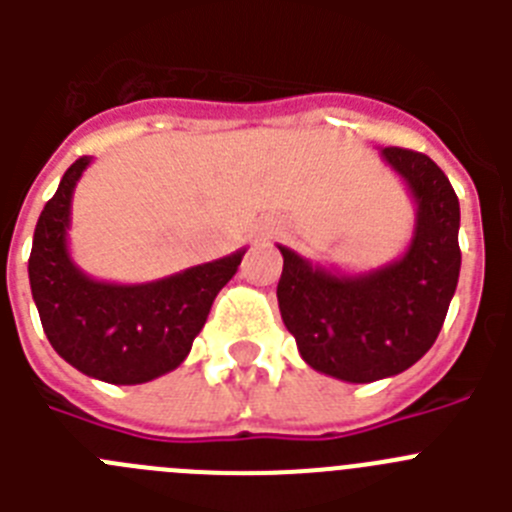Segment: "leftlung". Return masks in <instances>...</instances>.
Here are the masks:
<instances>
[{"mask_svg":"<svg viewBox=\"0 0 512 512\" xmlns=\"http://www.w3.org/2000/svg\"><path fill=\"white\" fill-rule=\"evenodd\" d=\"M382 156L418 205L402 259L369 274H338L279 246V312L302 359L356 384L405 372L436 343L461 266L459 197L449 176L425 153L390 146Z\"/></svg>","mask_w":512,"mask_h":512,"instance_id":"8db88e82","label":"left lung"}]
</instances>
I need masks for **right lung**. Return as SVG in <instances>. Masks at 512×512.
<instances>
[{"label":"right lung","mask_w":512,"mask_h":512,"mask_svg":"<svg viewBox=\"0 0 512 512\" xmlns=\"http://www.w3.org/2000/svg\"><path fill=\"white\" fill-rule=\"evenodd\" d=\"M89 164V156L74 161L40 212L27 261L33 300L51 346L81 374L110 384L151 382L187 359L246 251L148 284L87 277L71 261L66 230L74 187Z\"/></svg>","instance_id":"right-lung-1"}]
</instances>
